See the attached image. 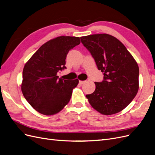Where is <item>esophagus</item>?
<instances>
[{
	"mask_svg": "<svg viewBox=\"0 0 155 155\" xmlns=\"http://www.w3.org/2000/svg\"><path fill=\"white\" fill-rule=\"evenodd\" d=\"M85 83V81H79V85H83V84H84Z\"/></svg>",
	"mask_w": 155,
	"mask_h": 155,
	"instance_id": "esophagus-1",
	"label": "esophagus"
}]
</instances>
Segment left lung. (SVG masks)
Instances as JSON below:
<instances>
[{
    "mask_svg": "<svg viewBox=\"0 0 155 155\" xmlns=\"http://www.w3.org/2000/svg\"><path fill=\"white\" fill-rule=\"evenodd\" d=\"M82 44L104 72L102 82L86 97L100 113L111 115L124 109L133 101L139 88V68L123 43L107 34L81 37Z\"/></svg>",
    "mask_w": 155,
    "mask_h": 155,
    "instance_id": "left-lung-1",
    "label": "left lung"
}]
</instances>
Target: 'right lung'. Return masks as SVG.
<instances>
[{
	"label": "right lung",
	"mask_w": 155,
	"mask_h": 155,
	"mask_svg": "<svg viewBox=\"0 0 155 155\" xmlns=\"http://www.w3.org/2000/svg\"><path fill=\"white\" fill-rule=\"evenodd\" d=\"M79 44L78 37H58L42 45L25 64L21 91L39 113L54 115L68 104L79 80L59 78L57 74L66 68L65 59L69 50Z\"/></svg>",
	"instance_id": "1"
}]
</instances>
